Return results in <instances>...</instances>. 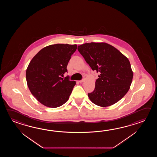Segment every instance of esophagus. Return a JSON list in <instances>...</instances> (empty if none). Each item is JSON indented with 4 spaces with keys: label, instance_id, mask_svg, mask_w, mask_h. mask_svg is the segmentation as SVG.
Segmentation results:
<instances>
[{
    "label": "esophagus",
    "instance_id": "obj_1",
    "mask_svg": "<svg viewBox=\"0 0 157 157\" xmlns=\"http://www.w3.org/2000/svg\"><path fill=\"white\" fill-rule=\"evenodd\" d=\"M83 81H84V79H82V80H80V81H79V82H80V83H82V82H83Z\"/></svg>",
    "mask_w": 157,
    "mask_h": 157
}]
</instances>
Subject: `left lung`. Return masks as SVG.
Here are the masks:
<instances>
[{
    "instance_id": "8db88e82",
    "label": "left lung",
    "mask_w": 157,
    "mask_h": 157,
    "mask_svg": "<svg viewBox=\"0 0 157 157\" xmlns=\"http://www.w3.org/2000/svg\"><path fill=\"white\" fill-rule=\"evenodd\" d=\"M77 49L93 70L99 72L95 89L88 94L98 106L116 103L130 89L133 72L127 57L105 43H90L78 45Z\"/></svg>"
}]
</instances>
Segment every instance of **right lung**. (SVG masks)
I'll use <instances>...</instances> for the list:
<instances>
[{
	"mask_svg": "<svg viewBox=\"0 0 157 157\" xmlns=\"http://www.w3.org/2000/svg\"><path fill=\"white\" fill-rule=\"evenodd\" d=\"M77 45L57 44L45 47L31 59L26 72L31 94L40 103L50 108L60 107L68 100L75 81L62 78Z\"/></svg>",
	"mask_w": 157,
	"mask_h": 157,
	"instance_id": "1",
	"label": "right lung"
}]
</instances>
